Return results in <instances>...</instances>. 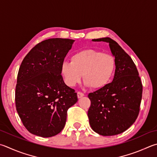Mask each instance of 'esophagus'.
<instances>
[{"mask_svg": "<svg viewBox=\"0 0 157 157\" xmlns=\"http://www.w3.org/2000/svg\"><path fill=\"white\" fill-rule=\"evenodd\" d=\"M77 94H78V98L79 99L84 96V94L83 93H81V92H78V93H77Z\"/></svg>", "mask_w": 157, "mask_h": 157, "instance_id": "esophagus-1", "label": "esophagus"}]
</instances>
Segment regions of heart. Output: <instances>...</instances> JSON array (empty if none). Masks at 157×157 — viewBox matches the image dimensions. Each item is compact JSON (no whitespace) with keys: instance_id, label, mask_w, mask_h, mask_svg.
<instances>
[{"instance_id":"heart-1","label":"heart","mask_w":157,"mask_h":157,"mask_svg":"<svg viewBox=\"0 0 157 157\" xmlns=\"http://www.w3.org/2000/svg\"><path fill=\"white\" fill-rule=\"evenodd\" d=\"M115 59L110 54L94 49H84L72 55L70 62H63L60 71L65 83L74 86L82 75L86 86L94 89L104 87L115 72Z\"/></svg>"}]
</instances>
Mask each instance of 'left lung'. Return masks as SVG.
I'll return each mask as SVG.
<instances>
[{
	"label": "left lung",
	"mask_w": 157,
	"mask_h": 157,
	"mask_svg": "<svg viewBox=\"0 0 157 157\" xmlns=\"http://www.w3.org/2000/svg\"><path fill=\"white\" fill-rule=\"evenodd\" d=\"M92 41L108 43L115 57V71L112 82L88 94L89 124L99 135H116L126 131L137 118L143 86L132 58L117 42L108 37Z\"/></svg>",
	"instance_id": "8db88e82"
}]
</instances>
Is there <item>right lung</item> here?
<instances>
[{
  "label": "right lung",
  "mask_w": 157,
  "mask_h": 157,
  "mask_svg": "<svg viewBox=\"0 0 157 157\" xmlns=\"http://www.w3.org/2000/svg\"><path fill=\"white\" fill-rule=\"evenodd\" d=\"M74 40L50 38L25 57L16 86V110L33 135L51 137L63 129L67 110L78 101L75 90L65 84L60 67Z\"/></svg>",
  "instance_id": "1"
}]
</instances>
